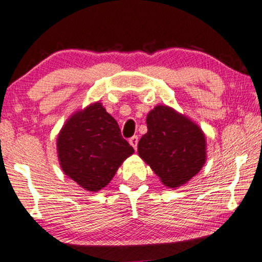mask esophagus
Returning a JSON list of instances; mask_svg holds the SVG:
<instances>
[{"label": "esophagus", "mask_w": 262, "mask_h": 262, "mask_svg": "<svg viewBox=\"0 0 262 262\" xmlns=\"http://www.w3.org/2000/svg\"><path fill=\"white\" fill-rule=\"evenodd\" d=\"M138 142H139V138L138 136H132V138L129 139V143L133 146V148L136 149V147H138Z\"/></svg>", "instance_id": "obj_1"}]
</instances>
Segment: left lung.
<instances>
[{"label":"left lung","mask_w":262,"mask_h":262,"mask_svg":"<svg viewBox=\"0 0 262 262\" xmlns=\"http://www.w3.org/2000/svg\"><path fill=\"white\" fill-rule=\"evenodd\" d=\"M147 133L138 153L161 183L177 187L201 171L206 160L203 130L189 117L167 105H157L147 115Z\"/></svg>","instance_id":"left-lung-1"}]
</instances>
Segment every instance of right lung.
Masks as SVG:
<instances>
[{
	"label": "right lung",
	"instance_id": "add662e5",
	"mask_svg": "<svg viewBox=\"0 0 262 262\" xmlns=\"http://www.w3.org/2000/svg\"><path fill=\"white\" fill-rule=\"evenodd\" d=\"M60 167L91 192L105 187L134 148L121 135L116 120L99 102L66 121L57 139Z\"/></svg>",
	"mask_w": 262,
	"mask_h": 262
}]
</instances>
